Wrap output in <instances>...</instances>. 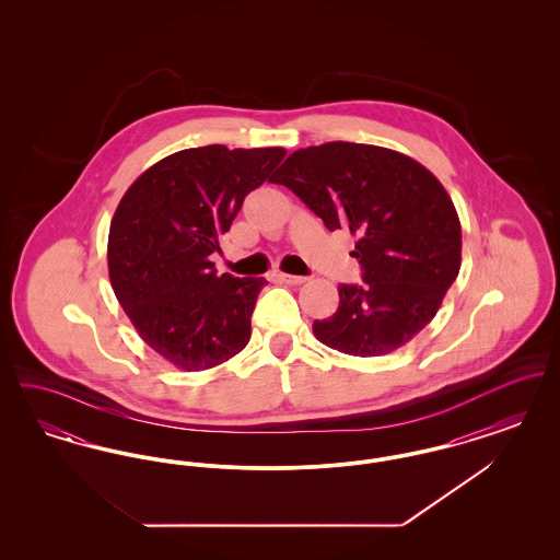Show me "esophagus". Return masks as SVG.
<instances>
[{
    "instance_id": "obj_1",
    "label": "esophagus",
    "mask_w": 560,
    "mask_h": 560,
    "mask_svg": "<svg viewBox=\"0 0 560 560\" xmlns=\"http://www.w3.org/2000/svg\"><path fill=\"white\" fill-rule=\"evenodd\" d=\"M279 281H283V283H288V285H302V283H306V277H300V275H288V272H279V275H275Z\"/></svg>"
}]
</instances>
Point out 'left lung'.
I'll return each instance as SVG.
<instances>
[{"instance_id": "left-lung-1", "label": "left lung", "mask_w": 560, "mask_h": 560, "mask_svg": "<svg viewBox=\"0 0 560 560\" xmlns=\"http://www.w3.org/2000/svg\"><path fill=\"white\" fill-rule=\"evenodd\" d=\"M272 183L295 192L329 231L354 237L363 285H340L338 311L315 320L325 347L377 357L436 315L462 262V226L443 185L402 153L325 142L292 153Z\"/></svg>"}]
</instances>
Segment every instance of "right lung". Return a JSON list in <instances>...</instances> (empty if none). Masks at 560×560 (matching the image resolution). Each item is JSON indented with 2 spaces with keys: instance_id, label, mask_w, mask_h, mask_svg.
<instances>
[{
  "instance_id": "obj_1",
  "label": "right lung",
  "mask_w": 560,
  "mask_h": 560,
  "mask_svg": "<svg viewBox=\"0 0 560 560\" xmlns=\"http://www.w3.org/2000/svg\"><path fill=\"white\" fill-rule=\"evenodd\" d=\"M285 149H185L151 165L121 197L108 231V277L138 336L185 372L241 352L262 277L215 275L241 203L268 180Z\"/></svg>"
}]
</instances>
